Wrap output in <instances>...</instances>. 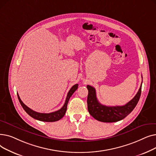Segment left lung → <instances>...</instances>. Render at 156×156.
Instances as JSON below:
<instances>
[{
    "mask_svg": "<svg viewBox=\"0 0 156 156\" xmlns=\"http://www.w3.org/2000/svg\"><path fill=\"white\" fill-rule=\"evenodd\" d=\"M142 84L137 94L132 100L124 105L119 106H106L101 104L97 100L95 89L92 86L87 85L88 90L87 106L89 113L95 119L105 122H117L124 119L134 109L140 99Z\"/></svg>",
    "mask_w": 156,
    "mask_h": 156,
    "instance_id": "1",
    "label": "left lung"
}]
</instances>
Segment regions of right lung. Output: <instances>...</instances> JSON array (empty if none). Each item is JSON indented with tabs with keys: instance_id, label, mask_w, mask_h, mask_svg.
I'll return each instance as SVG.
<instances>
[{
	"instance_id": "add662e5",
	"label": "right lung",
	"mask_w": 156,
	"mask_h": 156,
	"mask_svg": "<svg viewBox=\"0 0 156 156\" xmlns=\"http://www.w3.org/2000/svg\"><path fill=\"white\" fill-rule=\"evenodd\" d=\"M78 87V85L75 84V85H73L69 91L68 93L66 99L65 103L61 109H60L59 110L57 111L50 112V113H40V112H37L36 111H33L32 109L29 108L28 106H27L22 102L18 94V97L19 101H20L21 106L23 107V108L31 117H32L33 118H34L35 119L41 121L54 122V121H57L61 119L64 116V114L67 110V105H68V103L70 99V97L73 94V93L76 90Z\"/></svg>"
}]
</instances>
